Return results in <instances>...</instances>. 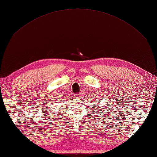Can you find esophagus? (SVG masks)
Instances as JSON below:
<instances>
[{
    "label": "esophagus",
    "mask_w": 157,
    "mask_h": 157,
    "mask_svg": "<svg viewBox=\"0 0 157 157\" xmlns=\"http://www.w3.org/2000/svg\"><path fill=\"white\" fill-rule=\"evenodd\" d=\"M76 98H80V95H79V94H76Z\"/></svg>",
    "instance_id": "34e87169"
}]
</instances>
